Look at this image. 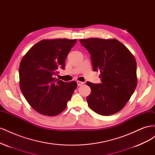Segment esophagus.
Wrapping results in <instances>:
<instances>
[{
	"mask_svg": "<svg viewBox=\"0 0 155 155\" xmlns=\"http://www.w3.org/2000/svg\"><path fill=\"white\" fill-rule=\"evenodd\" d=\"M77 83H78V86H81L84 83V82H82V81H78Z\"/></svg>",
	"mask_w": 155,
	"mask_h": 155,
	"instance_id": "esophagus-1",
	"label": "esophagus"
}]
</instances>
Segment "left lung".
<instances>
[{
  "instance_id": "obj_1",
  "label": "left lung",
  "mask_w": 155,
  "mask_h": 155,
  "mask_svg": "<svg viewBox=\"0 0 155 155\" xmlns=\"http://www.w3.org/2000/svg\"><path fill=\"white\" fill-rule=\"evenodd\" d=\"M91 54L93 70H99L101 83L89 81L88 105L97 114L110 116L121 110L137 85V62L125 45L116 39H79Z\"/></svg>"
}]
</instances>
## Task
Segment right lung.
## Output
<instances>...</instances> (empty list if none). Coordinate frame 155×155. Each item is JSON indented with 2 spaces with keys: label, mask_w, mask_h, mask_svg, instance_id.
Wrapping results in <instances>:
<instances>
[{
  "label": "right lung",
  "mask_w": 155,
  "mask_h": 155,
  "mask_svg": "<svg viewBox=\"0 0 155 155\" xmlns=\"http://www.w3.org/2000/svg\"><path fill=\"white\" fill-rule=\"evenodd\" d=\"M77 39H43L23 56L19 67L21 92L30 105L39 113L56 116L67 106L78 84L54 78L64 68L67 56Z\"/></svg>",
  "instance_id": "right-lung-1"
}]
</instances>
